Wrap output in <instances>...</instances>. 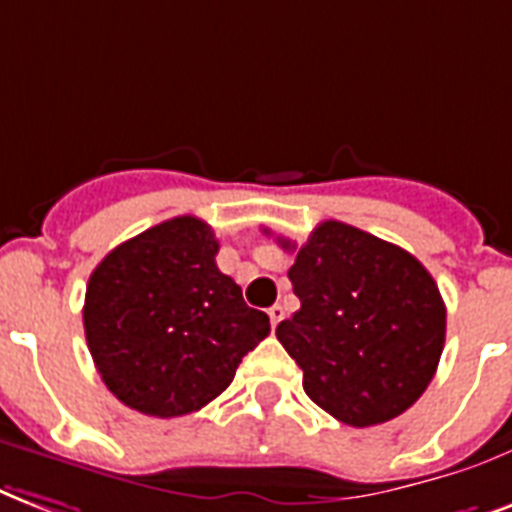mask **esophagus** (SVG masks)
I'll return each mask as SVG.
<instances>
[{
	"label": "esophagus",
	"instance_id": "34e87169",
	"mask_svg": "<svg viewBox=\"0 0 512 512\" xmlns=\"http://www.w3.org/2000/svg\"><path fill=\"white\" fill-rule=\"evenodd\" d=\"M267 315H269V323H272V328H277V323L283 320V307H280V304H275V307H269Z\"/></svg>",
	"mask_w": 512,
	"mask_h": 512
}]
</instances>
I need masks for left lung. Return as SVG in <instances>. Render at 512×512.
Instances as JSON below:
<instances>
[{
    "mask_svg": "<svg viewBox=\"0 0 512 512\" xmlns=\"http://www.w3.org/2000/svg\"><path fill=\"white\" fill-rule=\"evenodd\" d=\"M277 243L296 251L291 240ZM288 277L301 307L277 339L304 371V392L350 427L382 425L414 406L446 342L433 275L398 245L323 221Z\"/></svg>",
    "mask_w": 512,
    "mask_h": 512,
    "instance_id": "left-lung-1",
    "label": "left lung"
}]
</instances>
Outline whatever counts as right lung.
Segmentation results:
<instances>
[{"label":"right lung","instance_id":"add662e5","mask_svg":"<svg viewBox=\"0 0 512 512\" xmlns=\"http://www.w3.org/2000/svg\"><path fill=\"white\" fill-rule=\"evenodd\" d=\"M205 221L176 216L117 245L87 280L85 336L104 384L146 417L200 411L227 390L269 318L216 267Z\"/></svg>","mask_w":512,"mask_h":512}]
</instances>
